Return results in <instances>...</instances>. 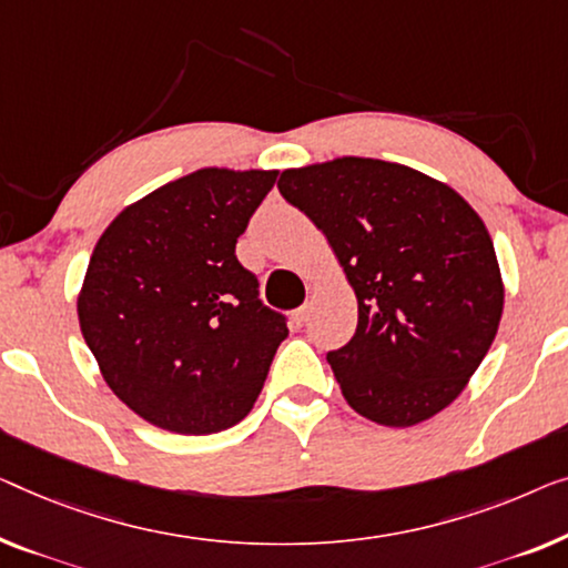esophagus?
I'll return each mask as SVG.
<instances>
[{
    "label": "esophagus",
    "mask_w": 568,
    "mask_h": 568,
    "mask_svg": "<svg viewBox=\"0 0 568 568\" xmlns=\"http://www.w3.org/2000/svg\"><path fill=\"white\" fill-rule=\"evenodd\" d=\"M307 317H310V304H307V302H304L300 310H294V315H292V320H294V323H297V325H304V323H307Z\"/></svg>",
    "instance_id": "obj_1"
}]
</instances>
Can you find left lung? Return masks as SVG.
I'll return each instance as SVG.
<instances>
[{"label":"left lung","instance_id":"left-lung-1","mask_svg":"<svg viewBox=\"0 0 568 568\" xmlns=\"http://www.w3.org/2000/svg\"><path fill=\"white\" fill-rule=\"evenodd\" d=\"M278 192L327 235L356 290V333L327 351L345 402L389 427L440 413L503 317V278L479 215L450 186L376 159L290 169Z\"/></svg>","mask_w":568,"mask_h":568}]
</instances>
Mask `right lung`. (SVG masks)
Segmentation results:
<instances>
[{
  "instance_id": "right-lung-1",
  "label": "right lung",
  "mask_w": 568,
  "mask_h": 568,
  "mask_svg": "<svg viewBox=\"0 0 568 568\" xmlns=\"http://www.w3.org/2000/svg\"><path fill=\"white\" fill-rule=\"evenodd\" d=\"M276 176L202 169L130 204L94 245L81 333L110 389L163 430L241 423L290 335L235 256Z\"/></svg>"
}]
</instances>
